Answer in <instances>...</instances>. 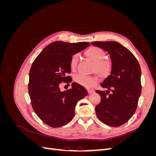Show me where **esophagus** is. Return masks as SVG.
<instances>
[{"label": "esophagus", "instance_id": "esophagus-1", "mask_svg": "<svg viewBox=\"0 0 156 156\" xmlns=\"http://www.w3.org/2000/svg\"><path fill=\"white\" fill-rule=\"evenodd\" d=\"M87 90H88V93L89 94H92L94 92L93 90H92V89H87Z\"/></svg>", "mask_w": 156, "mask_h": 156}]
</instances>
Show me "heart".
<instances>
[{
  "label": "heart",
  "mask_w": 156,
  "mask_h": 156,
  "mask_svg": "<svg viewBox=\"0 0 156 156\" xmlns=\"http://www.w3.org/2000/svg\"><path fill=\"white\" fill-rule=\"evenodd\" d=\"M85 55L93 62L92 71L101 77H107L111 72L112 68V62L109 60L104 59L105 53L102 49L98 47L93 46L85 51ZM79 58L78 54H73L69 60V68L75 69ZM73 81L87 88H92L98 83L97 77L85 76L83 75H75L73 77Z\"/></svg>",
  "instance_id": "b5f03b06"
}]
</instances>
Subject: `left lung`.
<instances>
[{"mask_svg": "<svg viewBox=\"0 0 156 156\" xmlns=\"http://www.w3.org/2000/svg\"><path fill=\"white\" fill-rule=\"evenodd\" d=\"M92 44L107 51L112 68L101 84L106 91L96 90L101 101L95 110L98 118L112 127L123 125L133 115L141 94V70L131 52L119 42L94 41Z\"/></svg>", "mask_w": 156, "mask_h": 156, "instance_id": "1", "label": "left lung"}]
</instances>
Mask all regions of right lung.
Instances as JSON below:
<instances>
[{"mask_svg": "<svg viewBox=\"0 0 156 156\" xmlns=\"http://www.w3.org/2000/svg\"><path fill=\"white\" fill-rule=\"evenodd\" d=\"M88 42L68 43L56 41L44 49L33 62L29 72V94L33 110L45 124L52 127L66 124L73 119L77 103L87 96L85 88L73 83L62 92L61 83L72 78L69 60L73 54L87 48Z\"/></svg>", "mask_w": 156, "mask_h": 156, "instance_id": "1", "label": "right lung"}]
</instances>
